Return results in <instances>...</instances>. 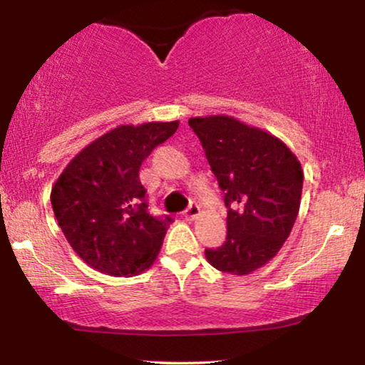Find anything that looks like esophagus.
<instances>
[{
  "mask_svg": "<svg viewBox=\"0 0 365 365\" xmlns=\"http://www.w3.org/2000/svg\"><path fill=\"white\" fill-rule=\"evenodd\" d=\"M199 214H201V207H199L196 202H191V206L184 211V219H186V221H194V219L199 217Z\"/></svg>",
  "mask_w": 365,
  "mask_h": 365,
  "instance_id": "esophagus-1",
  "label": "esophagus"
}]
</instances>
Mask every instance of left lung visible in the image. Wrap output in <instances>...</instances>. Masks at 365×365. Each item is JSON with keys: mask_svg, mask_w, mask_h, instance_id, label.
<instances>
[{"mask_svg": "<svg viewBox=\"0 0 365 365\" xmlns=\"http://www.w3.org/2000/svg\"><path fill=\"white\" fill-rule=\"evenodd\" d=\"M224 192L227 237L206 259L217 271L247 276L281 251L301 207L304 173L274 134L226 114L191 118Z\"/></svg>", "mask_w": 365, "mask_h": 365, "instance_id": "1", "label": "left lung"}]
</instances>
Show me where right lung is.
<instances>
[{"label": "right lung", "mask_w": 365, "mask_h": 365, "mask_svg": "<svg viewBox=\"0 0 365 365\" xmlns=\"http://www.w3.org/2000/svg\"><path fill=\"white\" fill-rule=\"evenodd\" d=\"M179 121L121 124L74 156L51 189V206L73 251L96 271L138 276L153 266L171 217L149 216L139 168Z\"/></svg>", "instance_id": "obj_1"}]
</instances>
